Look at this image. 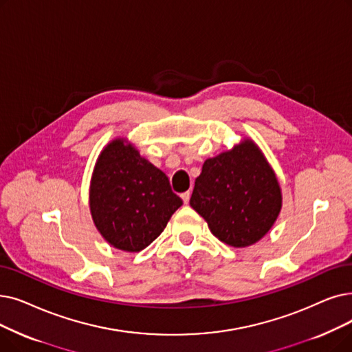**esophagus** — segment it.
Listing matches in <instances>:
<instances>
[{
	"label": "esophagus",
	"instance_id": "esophagus-1",
	"mask_svg": "<svg viewBox=\"0 0 352 352\" xmlns=\"http://www.w3.org/2000/svg\"><path fill=\"white\" fill-rule=\"evenodd\" d=\"M190 197H191V192H190V191H186V192L181 194V198H182V201H184V204H188Z\"/></svg>",
	"mask_w": 352,
	"mask_h": 352
}]
</instances>
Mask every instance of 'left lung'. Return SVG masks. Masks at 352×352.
<instances>
[{
    "mask_svg": "<svg viewBox=\"0 0 352 352\" xmlns=\"http://www.w3.org/2000/svg\"><path fill=\"white\" fill-rule=\"evenodd\" d=\"M190 206L211 233L233 248L261 240L276 221L282 192L276 175L257 145L244 140L233 149L206 160Z\"/></svg>",
    "mask_w": 352,
    "mask_h": 352,
    "instance_id": "1",
    "label": "left lung"
}]
</instances>
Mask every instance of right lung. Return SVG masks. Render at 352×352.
<instances>
[{
	"label": "right lung",
	"instance_id": "obj_1",
	"mask_svg": "<svg viewBox=\"0 0 352 352\" xmlns=\"http://www.w3.org/2000/svg\"><path fill=\"white\" fill-rule=\"evenodd\" d=\"M91 219L103 239L124 252H141L182 206L168 177L124 138L104 146L90 181Z\"/></svg>",
	"mask_w": 352,
	"mask_h": 352
}]
</instances>
